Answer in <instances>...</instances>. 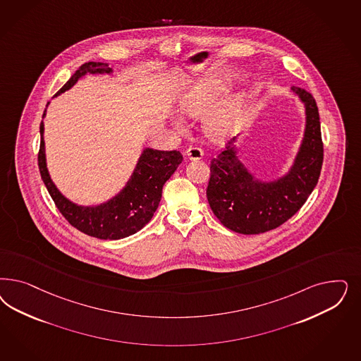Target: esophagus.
<instances>
[{
    "label": "esophagus",
    "instance_id": "obj_1",
    "mask_svg": "<svg viewBox=\"0 0 361 361\" xmlns=\"http://www.w3.org/2000/svg\"><path fill=\"white\" fill-rule=\"evenodd\" d=\"M186 157L187 159H190V161H198V159H202L203 152L199 147H190V149H187Z\"/></svg>",
    "mask_w": 361,
    "mask_h": 361
}]
</instances>
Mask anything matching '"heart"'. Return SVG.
<instances>
[{"label": "heart", "instance_id": "heart-1", "mask_svg": "<svg viewBox=\"0 0 361 361\" xmlns=\"http://www.w3.org/2000/svg\"><path fill=\"white\" fill-rule=\"evenodd\" d=\"M224 87L215 82H200L188 90L180 99V110L192 118L204 117V134L209 140L221 143L228 140L238 130L243 109L245 98L236 93L221 99ZM216 105L215 106L214 105Z\"/></svg>", "mask_w": 361, "mask_h": 361}]
</instances>
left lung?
I'll return each mask as SVG.
<instances>
[{"instance_id":"1","label":"left lung","mask_w":361,"mask_h":361,"mask_svg":"<svg viewBox=\"0 0 361 361\" xmlns=\"http://www.w3.org/2000/svg\"><path fill=\"white\" fill-rule=\"evenodd\" d=\"M291 90L304 105L305 125L287 173L274 179L257 178L240 159L236 137L211 162L209 207L231 231L254 235L279 227L300 209L317 185L323 164L319 110L311 94L300 87Z\"/></svg>"}]
</instances>
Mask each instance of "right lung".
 Wrapping results in <instances>:
<instances>
[{
	"label": "right lung",
	"mask_w": 361,
	"mask_h": 361,
	"mask_svg": "<svg viewBox=\"0 0 361 361\" xmlns=\"http://www.w3.org/2000/svg\"><path fill=\"white\" fill-rule=\"evenodd\" d=\"M113 69L106 62H86L77 70L59 93L71 89L78 80L86 74H111ZM50 102H47L49 105ZM47 116V109L42 118ZM44 122H41L39 134L41 145L38 152V167L41 178L59 212L71 226L81 233L98 239L116 240L138 233L149 221L158 209L162 198L163 185L174 174L183 161L179 152H161L152 147L142 150L135 169L128 178L125 187L113 198L99 204L81 206L66 198L59 187L54 185L49 174L44 140Z\"/></svg>",
	"instance_id": "obj_1"
}]
</instances>
